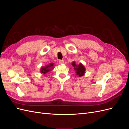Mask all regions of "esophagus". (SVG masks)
<instances>
[{
	"mask_svg": "<svg viewBox=\"0 0 129 129\" xmlns=\"http://www.w3.org/2000/svg\"><path fill=\"white\" fill-rule=\"evenodd\" d=\"M58 63H59L60 64H63L64 63V61L62 60H60L59 61H58Z\"/></svg>",
	"mask_w": 129,
	"mask_h": 129,
	"instance_id": "1",
	"label": "esophagus"
}]
</instances>
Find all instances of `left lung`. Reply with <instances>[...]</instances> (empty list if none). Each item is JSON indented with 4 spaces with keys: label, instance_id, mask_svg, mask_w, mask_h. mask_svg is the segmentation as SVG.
<instances>
[{
    "label": "left lung",
    "instance_id": "8db88e82",
    "mask_svg": "<svg viewBox=\"0 0 129 129\" xmlns=\"http://www.w3.org/2000/svg\"><path fill=\"white\" fill-rule=\"evenodd\" d=\"M72 65L74 67V69L77 75L79 77H81L84 75V74L85 73V68L82 64L80 63L79 65H77L75 63V62L73 61Z\"/></svg>",
    "mask_w": 129,
    "mask_h": 129
}]
</instances>
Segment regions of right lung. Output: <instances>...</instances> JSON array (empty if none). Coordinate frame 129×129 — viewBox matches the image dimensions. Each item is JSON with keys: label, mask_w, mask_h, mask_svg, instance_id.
Returning a JSON list of instances; mask_svg holds the SVG:
<instances>
[{"label": "right lung", "mask_w": 129, "mask_h": 129, "mask_svg": "<svg viewBox=\"0 0 129 129\" xmlns=\"http://www.w3.org/2000/svg\"><path fill=\"white\" fill-rule=\"evenodd\" d=\"M53 68H54V63H49L48 65L46 66L45 67H42L40 69V72L41 73H44L45 74L46 73H48L49 71H51V69H52Z\"/></svg>", "instance_id": "1"}]
</instances>
